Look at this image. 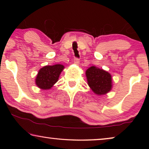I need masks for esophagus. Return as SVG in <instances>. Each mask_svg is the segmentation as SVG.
<instances>
[{
  "label": "esophagus",
  "mask_w": 149,
  "mask_h": 149,
  "mask_svg": "<svg viewBox=\"0 0 149 149\" xmlns=\"http://www.w3.org/2000/svg\"><path fill=\"white\" fill-rule=\"evenodd\" d=\"M74 63L76 65H78L79 64V58H76V57H75V58H74Z\"/></svg>",
  "instance_id": "1"
}]
</instances>
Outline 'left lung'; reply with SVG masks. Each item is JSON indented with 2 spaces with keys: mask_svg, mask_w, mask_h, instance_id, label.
Here are the masks:
<instances>
[{
  "mask_svg": "<svg viewBox=\"0 0 149 149\" xmlns=\"http://www.w3.org/2000/svg\"><path fill=\"white\" fill-rule=\"evenodd\" d=\"M88 85L95 94L102 95L112 88V77L109 73L102 69L92 66L86 71Z\"/></svg>",
  "mask_w": 149,
  "mask_h": 149,
  "instance_id": "1",
  "label": "left lung"
}]
</instances>
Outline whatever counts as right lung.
Listing matches in <instances>:
<instances>
[{
    "mask_svg": "<svg viewBox=\"0 0 149 149\" xmlns=\"http://www.w3.org/2000/svg\"><path fill=\"white\" fill-rule=\"evenodd\" d=\"M64 68V65L60 64L47 65L42 68L37 75L36 85L40 89H50L58 79Z\"/></svg>",
    "mask_w": 149,
    "mask_h": 149,
    "instance_id": "right-lung-1",
    "label": "right lung"
}]
</instances>
